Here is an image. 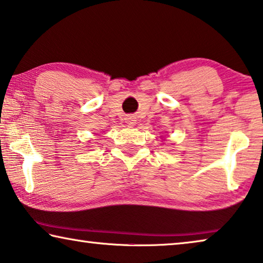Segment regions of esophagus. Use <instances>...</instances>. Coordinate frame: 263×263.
I'll list each match as a JSON object with an SVG mask.
<instances>
[{
	"label": "esophagus",
	"mask_w": 263,
	"mask_h": 263,
	"mask_svg": "<svg viewBox=\"0 0 263 263\" xmlns=\"http://www.w3.org/2000/svg\"><path fill=\"white\" fill-rule=\"evenodd\" d=\"M125 120H126V123H127L128 125H135V124H136V118H133L132 116L126 117V118H125Z\"/></svg>",
	"instance_id": "esophagus-1"
}]
</instances>
